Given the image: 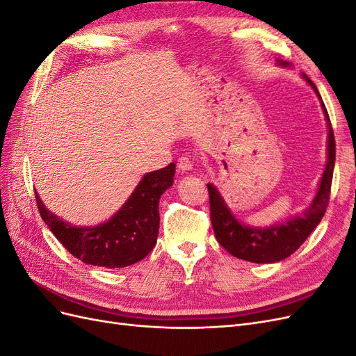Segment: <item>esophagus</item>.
<instances>
[{
	"label": "esophagus",
	"instance_id": "esophagus-1",
	"mask_svg": "<svg viewBox=\"0 0 356 356\" xmlns=\"http://www.w3.org/2000/svg\"><path fill=\"white\" fill-rule=\"evenodd\" d=\"M193 166H195V161L191 160V157L182 156L178 159V168L181 172H188L193 169Z\"/></svg>",
	"mask_w": 356,
	"mask_h": 356
}]
</instances>
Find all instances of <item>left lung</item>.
I'll return each instance as SVG.
<instances>
[{
    "label": "left lung",
    "instance_id": "left-lung-1",
    "mask_svg": "<svg viewBox=\"0 0 356 356\" xmlns=\"http://www.w3.org/2000/svg\"><path fill=\"white\" fill-rule=\"evenodd\" d=\"M277 63L282 67H289V63L285 60H277ZM303 77L321 99V95L314 81L305 74ZM321 105L322 110H324L328 126L327 165L319 181V187L314 200L309 204V208L300 215H296V217L284 222L273 224L266 229L250 227V225H245L236 220L227 204H225L222 196L220 195V191L212 184H208L211 222L215 238H217L224 250L230 252L233 257L258 264L277 263L285 260L286 257L296 252L303 245V242L309 238V234L316 229V225L324 217L330 202L334 161H336V141H334L332 127L325 105L322 101Z\"/></svg>",
    "mask_w": 356,
    "mask_h": 356
}]
</instances>
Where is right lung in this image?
I'll return each instance as SVG.
<instances>
[{
    "label": "right lung",
    "mask_w": 356,
    "mask_h": 356,
    "mask_svg": "<svg viewBox=\"0 0 356 356\" xmlns=\"http://www.w3.org/2000/svg\"><path fill=\"white\" fill-rule=\"evenodd\" d=\"M175 165L148 172L113 217L93 227H77L50 212L35 199L41 218L75 258L86 264L120 268L141 261L154 248L159 234V199L174 184Z\"/></svg>",
    "instance_id": "1"
}]
</instances>
